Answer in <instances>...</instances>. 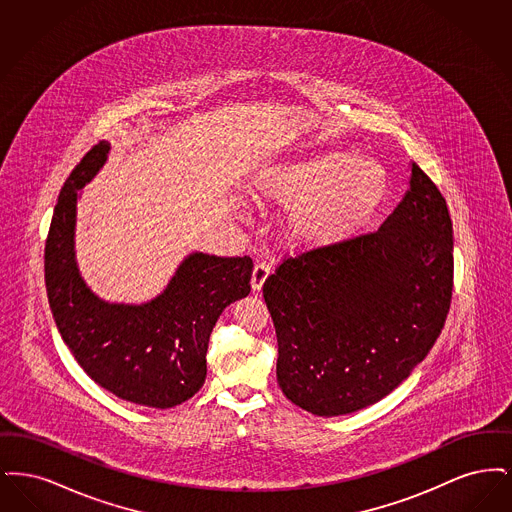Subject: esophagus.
<instances>
[{
	"mask_svg": "<svg viewBox=\"0 0 512 512\" xmlns=\"http://www.w3.org/2000/svg\"><path fill=\"white\" fill-rule=\"evenodd\" d=\"M268 274H270V267H268L267 263H257V265L253 267V274H251V288H253L255 292H259V290L263 288V284H265Z\"/></svg>",
	"mask_w": 512,
	"mask_h": 512,
	"instance_id": "esophagus-1",
	"label": "esophagus"
}]
</instances>
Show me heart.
I'll list each match as a JSON object with an SVG mask.
<instances>
[{
    "mask_svg": "<svg viewBox=\"0 0 512 512\" xmlns=\"http://www.w3.org/2000/svg\"><path fill=\"white\" fill-rule=\"evenodd\" d=\"M388 190L372 161L328 151L270 167L257 180L259 199L290 209L286 236L297 247L338 245L365 228Z\"/></svg>",
    "mask_w": 512,
    "mask_h": 512,
    "instance_id": "obj_1",
    "label": "heart"
}]
</instances>
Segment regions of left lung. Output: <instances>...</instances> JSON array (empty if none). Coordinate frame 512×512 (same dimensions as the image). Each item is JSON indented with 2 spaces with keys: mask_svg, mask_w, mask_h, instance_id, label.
Wrapping results in <instances>:
<instances>
[{
  "mask_svg": "<svg viewBox=\"0 0 512 512\" xmlns=\"http://www.w3.org/2000/svg\"><path fill=\"white\" fill-rule=\"evenodd\" d=\"M409 184L376 232L288 257L265 280L278 386L309 413L338 416L380 401L441 334L453 293V224L416 163Z\"/></svg>",
  "mask_w": 512,
  "mask_h": 512,
  "instance_id": "left-lung-1",
  "label": "left lung"
}]
</instances>
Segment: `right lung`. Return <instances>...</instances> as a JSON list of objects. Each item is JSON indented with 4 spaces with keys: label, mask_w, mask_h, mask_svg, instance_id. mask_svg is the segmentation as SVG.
<instances>
[{
    "label": "right lung",
    "mask_w": 512,
    "mask_h": 512,
    "mask_svg": "<svg viewBox=\"0 0 512 512\" xmlns=\"http://www.w3.org/2000/svg\"><path fill=\"white\" fill-rule=\"evenodd\" d=\"M109 147H92L61 188L44 253L49 307L74 359L98 386L136 405L169 409L203 386L213 326L251 292L253 261L192 253L167 290L147 303L99 299L74 261V222L78 190L103 167Z\"/></svg>",
    "instance_id": "right-lung-1"
}]
</instances>
